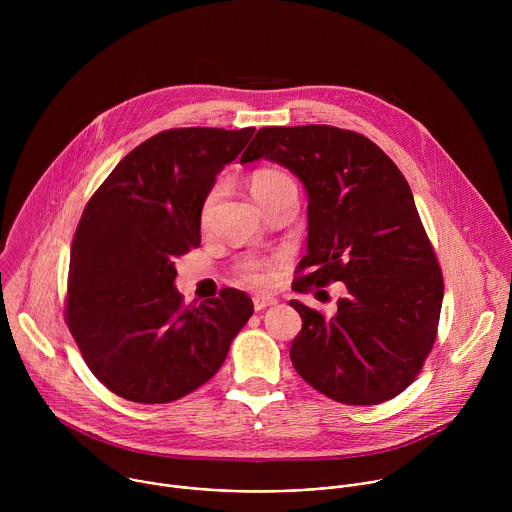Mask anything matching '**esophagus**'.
Here are the masks:
<instances>
[{"label":"esophagus","mask_w":512,"mask_h":512,"mask_svg":"<svg viewBox=\"0 0 512 512\" xmlns=\"http://www.w3.org/2000/svg\"><path fill=\"white\" fill-rule=\"evenodd\" d=\"M277 300L275 298H271V296H255L253 298V306H255V310L259 312V310H265V308H269V306H273Z\"/></svg>","instance_id":"1"}]
</instances>
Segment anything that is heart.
<instances>
[{"instance_id": "b5f03b06", "label": "heart", "mask_w": 512, "mask_h": 512, "mask_svg": "<svg viewBox=\"0 0 512 512\" xmlns=\"http://www.w3.org/2000/svg\"><path fill=\"white\" fill-rule=\"evenodd\" d=\"M285 188H296V182L291 180L285 172L281 170H273V168H261L251 176V192L259 202H265L267 198H271L273 194L285 190ZM216 188H212L200 206V223L206 225L210 218V210L212 204L216 200ZM277 269V259L275 257H249L245 261L239 263L237 271L241 275L243 281L257 285V287H265L273 281Z\"/></svg>"}]
</instances>
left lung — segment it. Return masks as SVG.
Returning <instances> with one entry per match:
<instances>
[{"instance_id": "left-lung-1", "label": "left lung", "mask_w": 512, "mask_h": 512, "mask_svg": "<svg viewBox=\"0 0 512 512\" xmlns=\"http://www.w3.org/2000/svg\"><path fill=\"white\" fill-rule=\"evenodd\" d=\"M259 158L308 190V255L294 289L346 285L326 318L300 302L289 358L298 375L344 405H379L419 375L437 338L444 275L411 188L393 160L350 129L261 127L241 164Z\"/></svg>"}]
</instances>
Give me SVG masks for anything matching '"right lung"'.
<instances>
[{
  "label": "right lung",
  "instance_id": "1",
  "mask_svg": "<svg viewBox=\"0 0 512 512\" xmlns=\"http://www.w3.org/2000/svg\"><path fill=\"white\" fill-rule=\"evenodd\" d=\"M255 127H176L131 150L87 202L70 247L64 316L91 373L135 403L210 381L253 314L239 289L184 306L174 261L200 247V206Z\"/></svg>",
  "mask_w": 512,
  "mask_h": 512
}]
</instances>
